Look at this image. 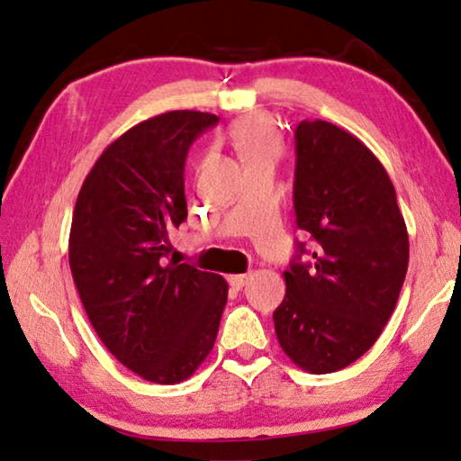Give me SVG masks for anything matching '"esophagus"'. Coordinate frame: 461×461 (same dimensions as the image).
Wrapping results in <instances>:
<instances>
[{"mask_svg": "<svg viewBox=\"0 0 461 461\" xmlns=\"http://www.w3.org/2000/svg\"><path fill=\"white\" fill-rule=\"evenodd\" d=\"M247 281H249L247 273H243V276H230V277H229L230 287L237 289V292H239V289H243V287L247 285Z\"/></svg>", "mask_w": 461, "mask_h": 461, "instance_id": "obj_1", "label": "esophagus"}]
</instances>
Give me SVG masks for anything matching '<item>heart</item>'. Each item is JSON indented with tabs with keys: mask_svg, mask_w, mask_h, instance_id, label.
Returning a JSON list of instances; mask_svg holds the SVG:
<instances>
[{
	"mask_svg": "<svg viewBox=\"0 0 461 461\" xmlns=\"http://www.w3.org/2000/svg\"><path fill=\"white\" fill-rule=\"evenodd\" d=\"M230 140L245 166L257 159H276L281 148L277 127L265 115H251L237 121L230 129Z\"/></svg>",
	"mask_w": 461,
	"mask_h": 461,
	"instance_id": "1",
	"label": "heart"
}]
</instances>
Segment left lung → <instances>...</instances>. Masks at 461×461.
<instances>
[{
  "mask_svg": "<svg viewBox=\"0 0 461 461\" xmlns=\"http://www.w3.org/2000/svg\"><path fill=\"white\" fill-rule=\"evenodd\" d=\"M295 222L313 239L285 271L273 312L281 348L313 375L358 360L397 305L409 265V235L381 161L358 137L328 121L295 129Z\"/></svg>",
  "mask_w": 461,
  "mask_h": 461,
  "instance_id": "8db88e82",
  "label": "left lung"
}]
</instances>
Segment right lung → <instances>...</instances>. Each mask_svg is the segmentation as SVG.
Instances as JSON below:
<instances>
[{"label": "right lung", "mask_w": 461, "mask_h": 461, "mask_svg": "<svg viewBox=\"0 0 461 461\" xmlns=\"http://www.w3.org/2000/svg\"><path fill=\"white\" fill-rule=\"evenodd\" d=\"M216 123L200 111L137 123L95 161L72 212L68 261L86 316L121 365L158 384L204 362L229 295L216 273L167 261L169 230L188 216L185 156Z\"/></svg>", "instance_id": "obj_1"}]
</instances>
